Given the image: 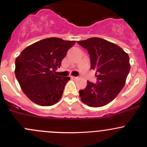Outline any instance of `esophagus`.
<instances>
[{
	"label": "esophagus",
	"instance_id": "1",
	"mask_svg": "<svg viewBox=\"0 0 147 147\" xmlns=\"http://www.w3.org/2000/svg\"><path fill=\"white\" fill-rule=\"evenodd\" d=\"M71 78H72V79H73V80H77V79H78V77L72 76V77H71Z\"/></svg>",
	"mask_w": 147,
	"mask_h": 147
}]
</instances>
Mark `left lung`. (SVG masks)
<instances>
[{"label":"left lung","mask_w":147,"mask_h":147,"mask_svg":"<svg viewBox=\"0 0 147 147\" xmlns=\"http://www.w3.org/2000/svg\"><path fill=\"white\" fill-rule=\"evenodd\" d=\"M88 51L90 69L96 70L97 83L87 81V87L80 90L84 104L100 107L111 102L124 87L130 70L129 57L117 45L99 38L78 41Z\"/></svg>","instance_id":"left-lung-1"}]
</instances>
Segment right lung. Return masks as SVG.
<instances>
[{"label": "right lung", "mask_w": 147, "mask_h": 147, "mask_svg": "<svg viewBox=\"0 0 147 147\" xmlns=\"http://www.w3.org/2000/svg\"><path fill=\"white\" fill-rule=\"evenodd\" d=\"M75 42L46 38L25 48L16 58V79L31 101L40 106H51L60 100L70 78L56 75L55 70L61 66L67 50Z\"/></svg>", "instance_id": "obj_1"}]
</instances>
